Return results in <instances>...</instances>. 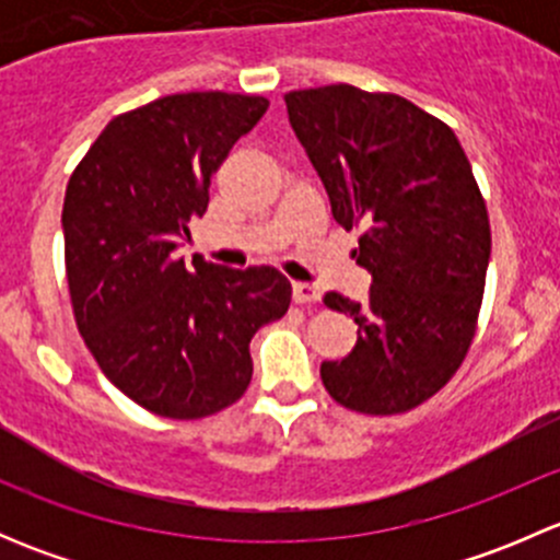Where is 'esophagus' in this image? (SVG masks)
Returning a JSON list of instances; mask_svg holds the SVG:
<instances>
[{
    "label": "esophagus",
    "instance_id": "esophagus-1",
    "mask_svg": "<svg viewBox=\"0 0 560 560\" xmlns=\"http://www.w3.org/2000/svg\"><path fill=\"white\" fill-rule=\"evenodd\" d=\"M319 298H322V292H319V287H314V284H306V281H295V284H292V301L295 303H319Z\"/></svg>",
    "mask_w": 560,
    "mask_h": 560
}]
</instances>
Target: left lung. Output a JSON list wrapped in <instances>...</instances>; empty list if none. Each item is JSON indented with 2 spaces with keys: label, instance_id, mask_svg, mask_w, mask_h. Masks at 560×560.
Here are the masks:
<instances>
[{
  "label": "left lung",
  "instance_id": "8db88e82",
  "mask_svg": "<svg viewBox=\"0 0 560 560\" xmlns=\"http://www.w3.org/2000/svg\"><path fill=\"white\" fill-rule=\"evenodd\" d=\"M284 103L332 219L363 228L352 257L374 281L363 303L325 295L358 343L322 363V385L363 415L415 409L463 363L482 306L490 222L471 165L447 124L398 94L336 83Z\"/></svg>",
  "mask_w": 560,
  "mask_h": 560
}]
</instances>
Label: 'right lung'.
Segmentation results:
<instances>
[{
    "label": "right lung",
    "mask_w": 560,
    "mask_h": 560,
    "mask_svg": "<svg viewBox=\"0 0 560 560\" xmlns=\"http://www.w3.org/2000/svg\"><path fill=\"white\" fill-rule=\"evenodd\" d=\"M268 110L265 97L189 92L116 116L72 173L61 211L72 312L103 374L173 420L222 411L252 382L248 341L290 308L270 265L222 268L175 248L211 175Z\"/></svg>",
    "instance_id": "1"
}]
</instances>
